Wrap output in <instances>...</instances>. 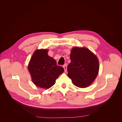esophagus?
Here are the masks:
<instances>
[{
    "label": "esophagus",
    "instance_id": "1",
    "mask_svg": "<svg viewBox=\"0 0 122 122\" xmlns=\"http://www.w3.org/2000/svg\"><path fill=\"white\" fill-rule=\"evenodd\" d=\"M63 68H64V71H65V72H67V66H66V65H64V66H63Z\"/></svg>",
    "mask_w": 122,
    "mask_h": 122
}]
</instances>
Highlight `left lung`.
<instances>
[{
    "label": "left lung",
    "instance_id": "left-lung-1",
    "mask_svg": "<svg viewBox=\"0 0 122 122\" xmlns=\"http://www.w3.org/2000/svg\"><path fill=\"white\" fill-rule=\"evenodd\" d=\"M71 62L68 66V76L74 85L86 88L93 83L98 74L99 62L93 52L86 47H73Z\"/></svg>",
    "mask_w": 122,
    "mask_h": 122
}]
</instances>
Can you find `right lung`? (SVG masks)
<instances>
[{
	"mask_svg": "<svg viewBox=\"0 0 122 122\" xmlns=\"http://www.w3.org/2000/svg\"><path fill=\"white\" fill-rule=\"evenodd\" d=\"M48 49H36L28 65L32 82L36 86L48 89L55 84L56 79L64 72V68L56 65V61L49 56Z\"/></svg>",
	"mask_w": 122,
	"mask_h": 122,
	"instance_id": "1",
	"label": "right lung"
}]
</instances>
